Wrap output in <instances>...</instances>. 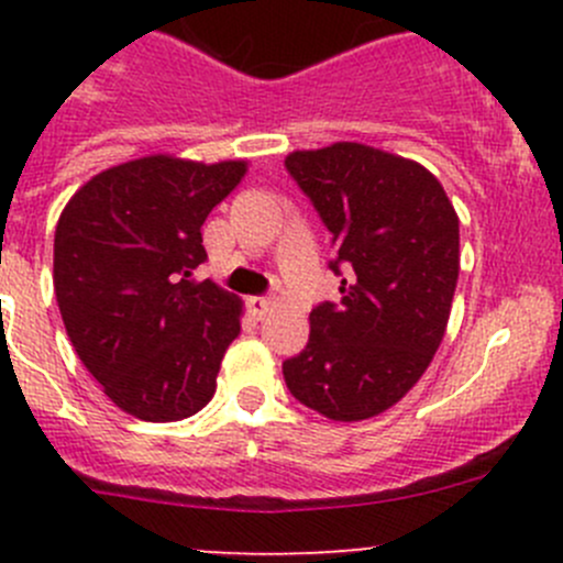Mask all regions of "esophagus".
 <instances>
[{
    "instance_id": "esophagus-1",
    "label": "esophagus",
    "mask_w": 563,
    "mask_h": 563,
    "mask_svg": "<svg viewBox=\"0 0 563 563\" xmlns=\"http://www.w3.org/2000/svg\"><path fill=\"white\" fill-rule=\"evenodd\" d=\"M247 308L255 318H264L272 310V299L269 297H250Z\"/></svg>"
}]
</instances>
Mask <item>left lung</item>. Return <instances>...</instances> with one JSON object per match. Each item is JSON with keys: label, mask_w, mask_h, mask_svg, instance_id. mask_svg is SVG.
I'll return each mask as SVG.
<instances>
[{"label": "left lung", "mask_w": 563, "mask_h": 563, "mask_svg": "<svg viewBox=\"0 0 563 563\" xmlns=\"http://www.w3.org/2000/svg\"><path fill=\"white\" fill-rule=\"evenodd\" d=\"M286 172L332 234L340 302L310 313L286 387L334 422L395 406L444 338L460 272V223L428 168L373 146L294 152Z\"/></svg>", "instance_id": "obj_1"}]
</instances>
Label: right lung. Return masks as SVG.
<instances>
[{"label": "right lung", "mask_w": 563, "mask_h": 563, "mask_svg": "<svg viewBox=\"0 0 563 563\" xmlns=\"http://www.w3.org/2000/svg\"><path fill=\"white\" fill-rule=\"evenodd\" d=\"M242 161L141 157L92 176L54 234V291L78 360L122 411L176 422L212 400L240 299L196 283L201 225Z\"/></svg>", "instance_id": "1"}]
</instances>
